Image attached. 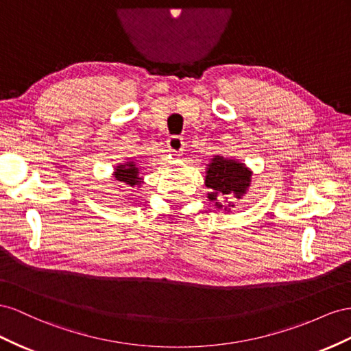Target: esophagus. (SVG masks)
Segmentation results:
<instances>
[{
  "instance_id": "esophagus-1",
  "label": "esophagus",
  "mask_w": 351,
  "mask_h": 351,
  "mask_svg": "<svg viewBox=\"0 0 351 351\" xmlns=\"http://www.w3.org/2000/svg\"><path fill=\"white\" fill-rule=\"evenodd\" d=\"M167 148L169 152H172L175 154L181 153L184 149V139L181 136H170L167 139Z\"/></svg>"
}]
</instances>
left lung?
<instances>
[{
    "label": "left lung",
    "instance_id": "left-lung-1",
    "mask_svg": "<svg viewBox=\"0 0 351 351\" xmlns=\"http://www.w3.org/2000/svg\"><path fill=\"white\" fill-rule=\"evenodd\" d=\"M206 166L204 185L208 188V202L226 213L231 212L235 203L230 197L241 199L247 195L248 188L252 186L253 170L237 158L219 154L210 158Z\"/></svg>",
    "mask_w": 351,
    "mask_h": 351
}]
</instances>
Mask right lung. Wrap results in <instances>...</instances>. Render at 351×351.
<instances>
[{"label": "right lung", "mask_w": 351, "mask_h": 351, "mask_svg": "<svg viewBox=\"0 0 351 351\" xmlns=\"http://www.w3.org/2000/svg\"><path fill=\"white\" fill-rule=\"evenodd\" d=\"M141 173V166L136 162V160H126L123 163H119L114 166L113 170V178L119 184H125L128 186H138L141 188L144 184V178L139 175Z\"/></svg>", "instance_id": "right-lung-1"}]
</instances>
